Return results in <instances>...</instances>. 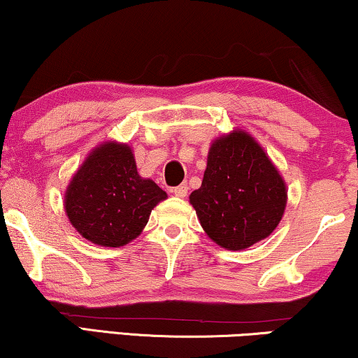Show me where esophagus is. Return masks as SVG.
Listing matches in <instances>:
<instances>
[{
  "label": "esophagus",
  "mask_w": 358,
  "mask_h": 358,
  "mask_svg": "<svg viewBox=\"0 0 358 358\" xmlns=\"http://www.w3.org/2000/svg\"><path fill=\"white\" fill-rule=\"evenodd\" d=\"M187 184H180L178 187H173V194L178 195V197H185V195H187Z\"/></svg>",
  "instance_id": "obj_1"
}]
</instances>
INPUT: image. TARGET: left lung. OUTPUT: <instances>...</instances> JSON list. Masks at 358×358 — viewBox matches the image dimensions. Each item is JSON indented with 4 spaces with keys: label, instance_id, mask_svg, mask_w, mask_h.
Returning a JSON list of instances; mask_svg holds the SVG:
<instances>
[{
    "label": "left lung",
    "instance_id": "obj_1",
    "mask_svg": "<svg viewBox=\"0 0 358 358\" xmlns=\"http://www.w3.org/2000/svg\"><path fill=\"white\" fill-rule=\"evenodd\" d=\"M200 224L215 243L239 251L267 238L287 205L275 166L246 131L215 140L200 189L190 194Z\"/></svg>",
    "mask_w": 358,
    "mask_h": 358
}]
</instances>
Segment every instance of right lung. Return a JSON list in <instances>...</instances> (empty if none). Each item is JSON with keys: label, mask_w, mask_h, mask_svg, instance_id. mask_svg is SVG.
<instances>
[{"label": "right lung", "mask_w": 358, "mask_h": 358, "mask_svg": "<svg viewBox=\"0 0 358 358\" xmlns=\"http://www.w3.org/2000/svg\"><path fill=\"white\" fill-rule=\"evenodd\" d=\"M168 195L151 179H141L130 146L106 143L87 156L68 185L65 210L78 233L91 243L119 248L148 223Z\"/></svg>", "instance_id": "obj_1"}]
</instances>
